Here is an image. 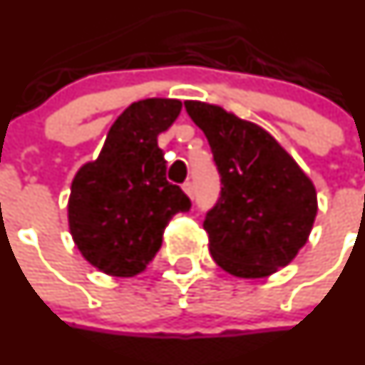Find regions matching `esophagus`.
Returning a JSON list of instances; mask_svg holds the SVG:
<instances>
[{
  "label": "esophagus",
  "instance_id": "esophagus-1",
  "mask_svg": "<svg viewBox=\"0 0 365 365\" xmlns=\"http://www.w3.org/2000/svg\"><path fill=\"white\" fill-rule=\"evenodd\" d=\"M182 190H184V193H186L190 198L195 197V186H193V182H191V181L184 182L182 184Z\"/></svg>",
  "mask_w": 365,
  "mask_h": 365
}]
</instances>
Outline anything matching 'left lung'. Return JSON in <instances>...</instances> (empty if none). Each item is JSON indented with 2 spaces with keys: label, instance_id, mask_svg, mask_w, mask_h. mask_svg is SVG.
Masks as SVG:
<instances>
[{
  "label": "left lung",
  "instance_id": "left-lung-1",
  "mask_svg": "<svg viewBox=\"0 0 365 365\" xmlns=\"http://www.w3.org/2000/svg\"><path fill=\"white\" fill-rule=\"evenodd\" d=\"M184 108L204 131L222 182L204 220L212 259L241 279L272 275L309 240L317 212L314 184L261 125L200 101Z\"/></svg>",
  "mask_w": 365,
  "mask_h": 365
}]
</instances>
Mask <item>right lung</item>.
<instances>
[{
	"label": "right lung",
	"mask_w": 365,
	"mask_h": 365,
	"mask_svg": "<svg viewBox=\"0 0 365 365\" xmlns=\"http://www.w3.org/2000/svg\"><path fill=\"white\" fill-rule=\"evenodd\" d=\"M178 99H143L113 122L99 158L79 168L68 198V227L83 257L113 277L147 268L172 216L191 200L167 181L158 136L181 113Z\"/></svg>",
	"instance_id": "right-lung-1"
}]
</instances>
